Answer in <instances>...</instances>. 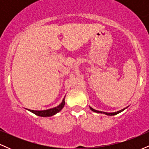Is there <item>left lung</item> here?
<instances>
[{
	"instance_id": "obj_1",
	"label": "left lung",
	"mask_w": 149,
	"mask_h": 149,
	"mask_svg": "<svg viewBox=\"0 0 149 149\" xmlns=\"http://www.w3.org/2000/svg\"><path fill=\"white\" fill-rule=\"evenodd\" d=\"M127 107H126V108H124V109H121V110L118 111H116V112H113V113H107V112L100 111H97V110H95V109H94L93 108H92V107H90V109H91V111H93V112H95V113H104V114H105V115H107V116H115V115H117V114H118L119 113H120V112L123 111L125 110V109H127Z\"/></svg>"
}]
</instances>
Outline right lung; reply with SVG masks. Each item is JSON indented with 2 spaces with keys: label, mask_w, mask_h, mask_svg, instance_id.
<instances>
[{
  "label": "right lung",
  "mask_w": 149,
  "mask_h": 149,
  "mask_svg": "<svg viewBox=\"0 0 149 149\" xmlns=\"http://www.w3.org/2000/svg\"><path fill=\"white\" fill-rule=\"evenodd\" d=\"M65 97L63 99L62 102H61V103L59 104V105H58L57 107L54 108H52V109H47V110H43V111H35V110H31V109H26L29 111L30 112L36 114V116H40V117H50V116L55 115L56 113H59L61 109L64 108L65 105Z\"/></svg>",
  "instance_id": "obj_1"
}]
</instances>
